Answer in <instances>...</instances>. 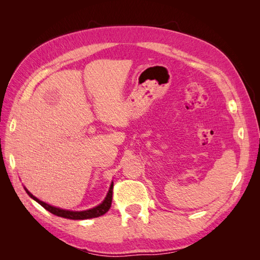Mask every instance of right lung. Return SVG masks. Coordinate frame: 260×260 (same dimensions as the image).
<instances>
[{
  "mask_svg": "<svg viewBox=\"0 0 260 260\" xmlns=\"http://www.w3.org/2000/svg\"><path fill=\"white\" fill-rule=\"evenodd\" d=\"M113 187H114V183L112 182L111 187H109V191L106 195L105 200L102 202L100 205H98L96 207L88 209V210H82V211H73V210H66V209H61L58 207H54L49 205L42 201H40L39 199H37L36 196H34L31 194L27 188L25 187V190L27 192V194L30 196L31 199H34L36 202H38L42 207H44L46 210L52 212L53 215L58 216V217H62V218H67V219H73V220H83V219H90V218H96L100 217L102 215L106 214V212L109 210L112 206V200H113Z\"/></svg>",
  "mask_w": 260,
  "mask_h": 260,
  "instance_id": "add662e5",
  "label": "right lung"
}]
</instances>
